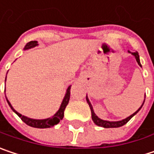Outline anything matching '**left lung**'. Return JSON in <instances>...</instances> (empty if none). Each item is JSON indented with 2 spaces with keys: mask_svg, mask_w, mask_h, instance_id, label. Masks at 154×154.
I'll return each mask as SVG.
<instances>
[{
  "mask_svg": "<svg viewBox=\"0 0 154 154\" xmlns=\"http://www.w3.org/2000/svg\"><path fill=\"white\" fill-rule=\"evenodd\" d=\"M132 54L135 56V58H136V60H137V63H138V65L139 66H141V63H140V61H139V55H138V53L137 52H134L132 53ZM86 100H87V103L89 104V106H90V108H91V118H92V121L94 122V123L96 124V125H98V126H101V127H104V128H118V127H121V126H123L124 124H126L132 118L133 116L141 109V107H142V106H140V108L137 110V111H136L133 115H131V116H129V117H127L126 119H124V120H122V121H118V122H108V121H104V120H101V119H100L95 114H94V111H93V109H92V106L90 103V101H89V100H88V98L86 97Z\"/></svg>",
  "mask_w": 154,
  "mask_h": 154,
  "instance_id": "left-lung-1",
  "label": "left lung"
}]
</instances>
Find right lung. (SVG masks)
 <instances>
[{
  "instance_id": "obj_1",
  "label": "right lung",
  "mask_w": 154,
  "mask_h": 154,
  "mask_svg": "<svg viewBox=\"0 0 154 154\" xmlns=\"http://www.w3.org/2000/svg\"><path fill=\"white\" fill-rule=\"evenodd\" d=\"M38 42L34 40V41H30L29 43H27V45L25 46V48H24V50H27V49L29 48H34L36 46H38ZM6 80V79H5ZM69 97H70V85L68 87V89H67V91H66V94H65V97H64V99H63V103H62V105L60 106V109L57 111V113L54 116H52L51 118L48 119H44V120H35V119H31V118H28V117H26V116H22L21 114H19V113H17L13 107H12V106L11 104L9 103V101L7 100L8 103V105L9 106L11 107V109L21 118V120L23 122H25L27 125H29V126H31V127H34V128H39V129H44V128H50V127H53V126H54V125H56L63 118V116H64V110H65V108H66V106L68 105V103H69Z\"/></svg>"
}]
</instances>
